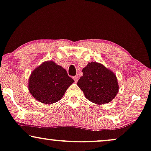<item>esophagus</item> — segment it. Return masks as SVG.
<instances>
[{"instance_id":"esophagus-1","label":"esophagus","mask_w":151,"mask_h":151,"mask_svg":"<svg viewBox=\"0 0 151 151\" xmlns=\"http://www.w3.org/2000/svg\"><path fill=\"white\" fill-rule=\"evenodd\" d=\"M78 78H79V77H78V76H74V77H73V79H74V80H75V82H78Z\"/></svg>"}]
</instances>
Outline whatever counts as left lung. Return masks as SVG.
<instances>
[{
  "instance_id": "8db88e82",
  "label": "left lung",
  "mask_w": 151,
  "mask_h": 151,
  "mask_svg": "<svg viewBox=\"0 0 151 151\" xmlns=\"http://www.w3.org/2000/svg\"><path fill=\"white\" fill-rule=\"evenodd\" d=\"M83 76L78 86L86 98L95 104L102 105L110 102L119 91L116 76L102 64L91 62L82 69Z\"/></svg>"
}]
</instances>
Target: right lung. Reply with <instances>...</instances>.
Returning <instances> with one entry per match:
<instances>
[{
  "label": "right lung",
  "instance_id": "1",
  "mask_svg": "<svg viewBox=\"0 0 151 151\" xmlns=\"http://www.w3.org/2000/svg\"><path fill=\"white\" fill-rule=\"evenodd\" d=\"M73 82L63 67L49 60L32 72L28 80V88L38 102L51 104L60 100Z\"/></svg>",
  "mask_w": 151,
  "mask_h": 151
}]
</instances>
